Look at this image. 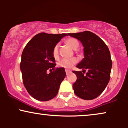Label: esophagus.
<instances>
[{
	"label": "esophagus",
	"mask_w": 128,
	"mask_h": 128,
	"mask_svg": "<svg viewBox=\"0 0 128 128\" xmlns=\"http://www.w3.org/2000/svg\"><path fill=\"white\" fill-rule=\"evenodd\" d=\"M71 72V71H70V70H68V69H66V74L67 75H68V74Z\"/></svg>",
	"instance_id": "1"
}]
</instances>
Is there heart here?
<instances>
[{"mask_svg":"<svg viewBox=\"0 0 128 128\" xmlns=\"http://www.w3.org/2000/svg\"><path fill=\"white\" fill-rule=\"evenodd\" d=\"M65 42L67 45L74 50L77 49L79 45L78 41L74 38H68L66 40ZM52 55L55 59H57L59 56V44H58L55 45V46L53 48ZM77 62L78 59L74 57L71 58H66L60 61L58 63V66L64 68H70Z\"/></svg>","mask_w":128,"mask_h":128,"instance_id":"1","label":"heart"}]
</instances>
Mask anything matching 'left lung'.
Segmentation results:
<instances>
[{
    "label": "left lung",
    "instance_id": "obj_1",
    "mask_svg": "<svg viewBox=\"0 0 128 128\" xmlns=\"http://www.w3.org/2000/svg\"><path fill=\"white\" fill-rule=\"evenodd\" d=\"M82 44L84 58L76 66L88 70L73 71L77 79L73 84L74 94L84 100L96 98L104 92L110 79L112 61L106 44L95 34L90 31L68 34Z\"/></svg>",
    "mask_w": 128,
    "mask_h": 128
}]
</instances>
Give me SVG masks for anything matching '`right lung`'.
Here are the masks:
<instances>
[{
  "label": "right lung",
  "instance_id": "obj_1",
  "mask_svg": "<svg viewBox=\"0 0 128 128\" xmlns=\"http://www.w3.org/2000/svg\"><path fill=\"white\" fill-rule=\"evenodd\" d=\"M66 36L68 35L41 32L34 36L23 49L20 65L23 82L28 93L36 100L48 101L55 98L65 78L64 68H55L52 50ZM49 69L53 71L48 74Z\"/></svg>",
  "mask_w": 128,
  "mask_h": 128
}]
</instances>
